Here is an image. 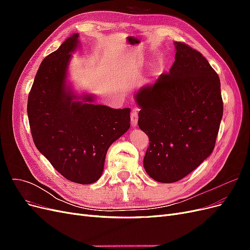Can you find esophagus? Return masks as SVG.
Returning <instances> with one entry per match:
<instances>
[{
	"mask_svg": "<svg viewBox=\"0 0 250 250\" xmlns=\"http://www.w3.org/2000/svg\"><path fill=\"white\" fill-rule=\"evenodd\" d=\"M130 119H131V125H132V127H137L138 120H139V113H138L137 110H132L131 111Z\"/></svg>",
	"mask_w": 250,
	"mask_h": 250,
	"instance_id": "34e87169",
	"label": "esophagus"
}]
</instances>
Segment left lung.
Listing matches in <instances>:
<instances>
[{"label": "left lung", "mask_w": 250, "mask_h": 250, "mask_svg": "<svg viewBox=\"0 0 250 250\" xmlns=\"http://www.w3.org/2000/svg\"><path fill=\"white\" fill-rule=\"evenodd\" d=\"M169 74L139 88V127L150 141L144 168L158 183L186 177L210 155L223 116L220 79L201 53L174 42Z\"/></svg>", "instance_id": "left-lung-1"}]
</instances>
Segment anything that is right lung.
<instances>
[{
	"label": "right lung",
	"instance_id": "add662e5",
	"mask_svg": "<svg viewBox=\"0 0 250 250\" xmlns=\"http://www.w3.org/2000/svg\"><path fill=\"white\" fill-rule=\"evenodd\" d=\"M80 47L74 33L42 60L28 97V118L36 148L63 177L89 185L99 179L113 142L129 129L130 108L95 104L69 80L72 54Z\"/></svg>",
	"mask_w": 250,
	"mask_h": 250
}]
</instances>
